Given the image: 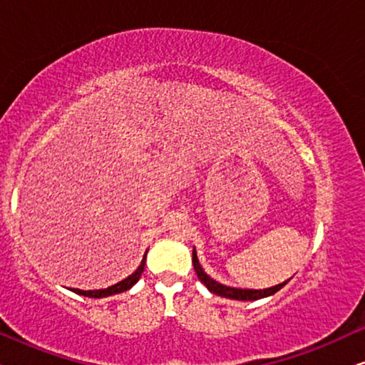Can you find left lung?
<instances>
[{
	"label": "left lung",
	"mask_w": 365,
	"mask_h": 365,
	"mask_svg": "<svg viewBox=\"0 0 365 365\" xmlns=\"http://www.w3.org/2000/svg\"><path fill=\"white\" fill-rule=\"evenodd\" d=\"M192 264H194V271H196L199 281H201L204 286L209 289V292L216 294V296H221V297L234 299V301H257V299L269 297V296H272V294H276L277 291H281V289L286 286L289 281H291V279H287V281H284L282 284H277V286H272V287H267V289L229 287V286H224V284H221V282L214 281L212 277H209L207 274L204 272L202 266L199 264L196 249H192Z\"/></svg>",
	"instance_id": "obj_1"
}]
</instances>
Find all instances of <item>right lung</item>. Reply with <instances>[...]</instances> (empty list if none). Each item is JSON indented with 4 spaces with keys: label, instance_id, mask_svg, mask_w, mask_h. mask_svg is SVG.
I'll list each match as a JSON object with an SVG mask.
<instances>
[{
    "label": "right lung",
    "instance_id": "right-lung-1",
    "mask_svg": "<svg viewBox=\"0 0 365 365\" xmlns=\"http://www.w3.org/2000/svg\"><path fill=\"white\" fill-rule=\"evenodd\" d=\"M148 254V251H146ZM146 254L143 256V261L139 264V267L134 271L131 276H128L126 279H123V281H119L118 284H114L111 287H106V289H96V291H81V289H69V291H73L74 294H79V296H84V297H94V299H101V297H108V296H114V294H119V292H124V291H129L134 284L139 281V277H141V274L144 271V264H146Z\"/></svg>",
    "mask_w": 365,
    "mask_h": 365
}]
</instances>
